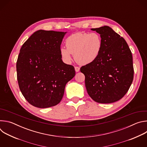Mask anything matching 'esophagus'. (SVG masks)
Returning <instances> with one entry per match:
<instances>
[{"label":"esophagus","instance_id":"1","mask_svg":"<svg viewBox=\"0 0 147 147\" xmlns=\"http://www.w3.org/2000/svg\"><path fill=\"white\" fill-rule=\"evenodd\" d=\"M75 70L76 72H78L80 71V67L78 66H75Z\"/></svg>","mask_w":147,"mask_h":147}]
</instances>
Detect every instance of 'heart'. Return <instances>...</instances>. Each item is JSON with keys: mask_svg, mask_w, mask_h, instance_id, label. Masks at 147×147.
Segmentation results:
<instances>
[{"mask_svg": "<svg viewBox=\"0 0 147 147\" xmlns=\"http://www.w3.org/2000/svg\"><path fill=\"white\" fill-rule=\"evenodd\" d=\"M66 48L62 47L60 53L65 60L70 61L71 54L79 64L87 65L94 61L102 48V38L96 32H77L68 36L65 41Z\"/></svg>", "mask_w": 147, "mask_h": 147, "instance_id": "b5f03b06", "label": "heart"}]
</instances>
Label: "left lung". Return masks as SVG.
Masks as SVG:
<instances>
[{"label":"left lung","mask_w":147,"mask_h":147,"mask_svg":"<svg viewBox=\"0 0 147 147\" xmlns=\"http://www.w3.org/2000/svg\"><path fill=\"white\" fill-rule=\"evenodd\" d=\"M100 34L102 48L98 57L83 66L85 84L95 102L110 103L121 99L129 91L134 77L131 52L126 41L111 27L92 28Z\"/></svg>","instance_id":"8db88e82"}]
</instances>
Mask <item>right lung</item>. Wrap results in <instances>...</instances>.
Wrapping results in <instances>:
<instances>
[{
    "mask_svg": "<svg viewBox=\"0 0 147 147\" xmlns=\"http://www.w3.org/2000/svg\"><path fill=\"white\" fill-rule=\"evenodd\" d=\"M66 33L38 30L20 49L17 81L23 95L34 107L47 108L60 103L66 84L76 74L74 66L63 62L60 53Z\"/></svg>",
    "mask_w": 147,
    "mask_h": 147,
    "instance_id": "add662e5",
    "label": "right lung"
}]
</instances>
